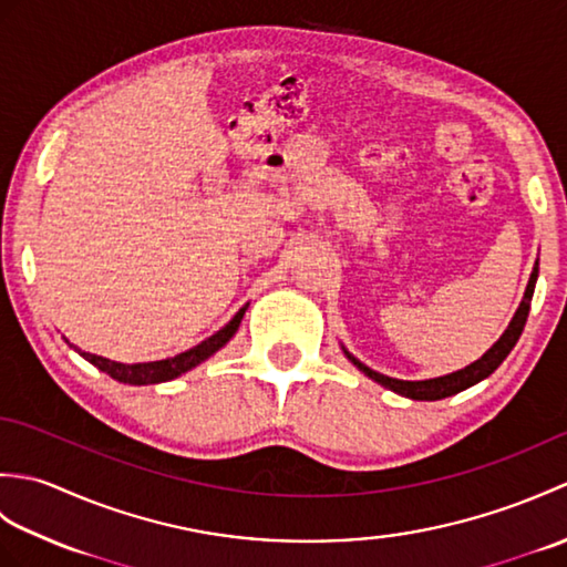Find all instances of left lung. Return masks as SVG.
<instances>
[{
    "label": "left lung",
    "mask_w": 567,
    "mask_h": 567,
    "mask_svg": "<svg viewBox=\"0 0 567 567\" xmlns=\"http://www.w3.org/2000/svg\"><path fill=\"white\" fill-rule=\"evenodd\" d=\"M536 277H538V262L534 265V272H532V277H528V285H526L524 299H522L519 309H516L514 319L509 321L507 331H504V333L499 336V341H497L495 346H492L489 351H487L483 358L475 360V363H470V365H467V368H463V370H455V372H451V375L433 378V380H416V382H412V380H396V378L382 375V372L370 370L368 365L360 363L358 358H353L351 353H348L346 348H343V353H346V358L351 360V363H353L360 372H365V375H368L370 380L380 382L382 388H388V390H392V392H396V394L409 396V400L436 402V400H443V396L457 394V392H463V390H467V388H473V384H477L480 380L489 378L492 372H495V370L502 365V360L512 353V348L516 346V341H519V336H522V331H524V323H526V317H528V309H532V297H534Z\"/></svg>",
    "instance_id": "left-lung-1"
}]
</instances>
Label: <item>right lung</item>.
<instances>
[{"instance_id":"add662e5","label":"right lung","mask_w":567,"mask_h":567,"mask_svg":"<svg viewBox=\"0 0 567 567\" xmlns=\"http://www.w3.org/2000/svg\"><path fill=\"white\" fill-rule=\"evenodd\" d=\"M246 307H240L236 311V317L226 323L224 329L216 331L214 336H209L207 341H202L199 346L189 348V351L179 353L175 358H165V360H153V363H134V365H126V363H116V360H110V358H102V355H94V353H84L80 351V348H75V351L84 358L90 360V363L94 368H100L102 372H106V375L118 380V382H126V384H155V382H167V380H175L183 375V372L197 368L199 363H204V360L212 358L219 348H224L228 341L234 339V333L238 331L240 327V319H244L246 315Z\"/></svg>"}]
</instances>
